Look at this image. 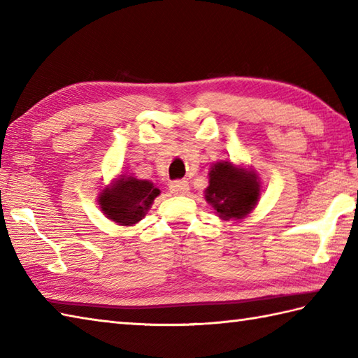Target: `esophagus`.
Returning <instances> with one entry per match:
<instances>
[{"label":"esophagus","mask_w":358,"mask_h":358,"mask_svg":"<svg viewBox=\"0 0 358 358\" xmlns=\"http://www.w3.org/2000/svg\"><path fill=\"white\" fill-rule=\"evenodd\" d=\"M171 192L175 195H185L189 191V183L185 180H178V181H172L169 185Z\"/></svg>","instance_id":"esophagus-1"}]
</instances>
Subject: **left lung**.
Listing matches in <instances>:
<instances>
[{
  "label": "left lung",
  "mask_w": 358,
  "mask_h": 358,
  "mask_svg": "<svg viewBox=\"0 0 358 358\" xmlns=\"http://www.w3.org/2000/svg\"><path fill=\"white\" fill-rule=\"evenodd\" d=\"M262 195L260 177L245 166L222 159L210 166L204 199L224 222H240L257 206Z\"/></svg>",
  "instance_id": "1"
}]
</instances>
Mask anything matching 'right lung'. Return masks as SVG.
<instances>
[{"mask_svg": "<svg viewBox=\"0 0 358 358\" xmlns=\"http://www.w3.org/2000/svg\"><path fill=\"white\" fill-rule=\"evenodd\" d=\"M158 195L159 189L152 181L121 173L101 189L96 201L110 222L120 226H134L146 217Z\"/></svg>", "mask_w": 358, "mask_h": 358, "instance_id": "1", "label": "right lung"}]
</instances>
